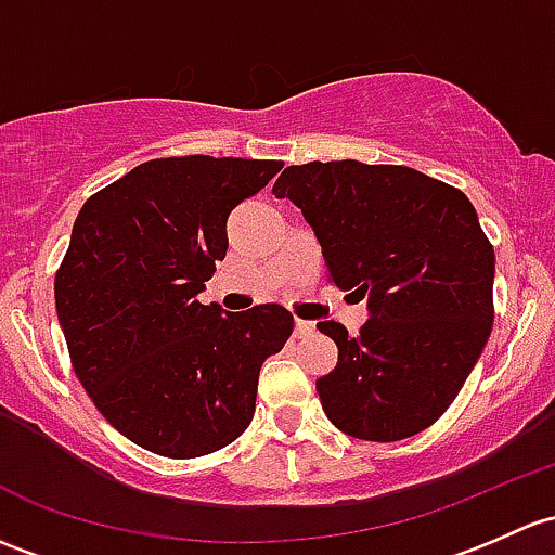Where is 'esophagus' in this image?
Returning <instances> with one entry per match:
<instances>
[{
    "mask_svg": "<svg viewBox=\"0 0 555 555\" xmlns=\"http://www.w3.org/2000/svg\"><path fill=\"white\" fill-rule=\"evenodd\" d=\"M308 335H313V322L295 319V337H308Z\"/></svg>",
    "mask_w": 555,
    "mask_h": 555,
    "instance_id": "34e87169",
    "label": "esophagus"
}]
</instances>
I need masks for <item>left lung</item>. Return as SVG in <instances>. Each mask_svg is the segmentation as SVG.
I'll use <instances>...</instances> for the list:
<instances>
[{
  "label": "left lung",
  "instance_id": "obj_1",
  "mask_svg": "<svg viewBox=\"0 0 555 555\" xmlns=\"http://www.w3.org/2000/svg\"><path fill=\"white\" fill-rule=\"evenodd\" d=\"M276 199L300 207L330 279L366 297L359 335L337 322V366L317 390L335 428L401 441L436 423L460 393L494 319V249L463 191L399 165L287 167Z\"/></svg>",
  "mask_w": 555,
  "mask_h": 555
}]
</instances>
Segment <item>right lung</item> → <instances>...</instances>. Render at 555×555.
I'll list each match as a JSON object with an SVG mask.
<instances>
[{
    "instance_id": "obj_1",
    "label": "right lung",
    "mask_w": 555,
    "mask_h": 555,
    "mask_svg": "<svg viewBox=\"0 0 555 555\" xmlns=\"http://www.w3.org/2000/svg\"><path fill=\"white\" fill-rule=\"evenodd\" d=\"M282 167L151 159L79 209L55 276L57 322L92 404L149 452L202 457L253 423L260 366L289 340L293 313L279 302L231 313L196 295L225 258L231 209Z\"/></svg>"
}]
</instances>
